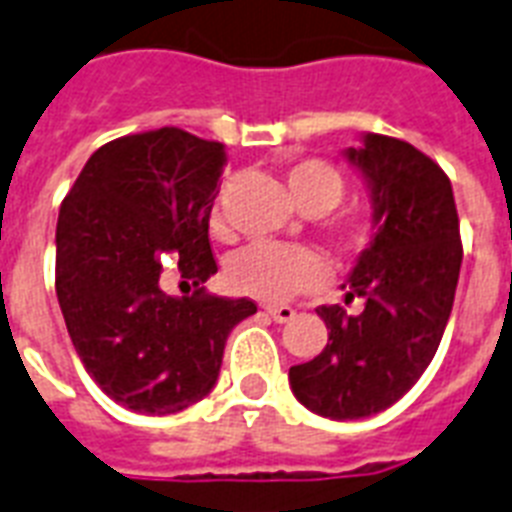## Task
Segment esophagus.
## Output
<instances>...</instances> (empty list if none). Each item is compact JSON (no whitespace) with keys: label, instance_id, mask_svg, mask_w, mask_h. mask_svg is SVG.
<instances>
[{"label":"esophagus","instance_id":"obj_1","mask_svg":"<svg viewBox=\"0 0 512 512\" xmlns=\"http://www.w3.org/2000/svg\"><path fill=\"white\" fill-rule=\"evenodd\" d=\"M265 313H268L276 324H287V321L295 319V308H289V305H265Z\"/></svg>","mask_w":512,"mask_h":512}]
</instances>
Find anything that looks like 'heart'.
<instances>
[{
    "instance_id": "obj_1",
    "label": "heart",
    "mask_w": 512,
    "mask_h": 512,
    "mask_svg": "<svg viewBox=\"0 0 512 512\" xmlns=\"http://www.w3.org/2000/svg\"><path fill=\"white\" fill-rule=\"evenodd\" d=\"M287 185L292 199L308 215H324L335 209L345 196V177L335 164L324 159H303L287 170ZM374 220L366 212H356L340 220L335 239L342 247H358L372 236ZM212 231H223V207H212ZM231 287L241 295L281 303L289 297L316 289L327 279V263L313 249L297 244H249L228 263Z\"/></svg>"
}]
</instances>
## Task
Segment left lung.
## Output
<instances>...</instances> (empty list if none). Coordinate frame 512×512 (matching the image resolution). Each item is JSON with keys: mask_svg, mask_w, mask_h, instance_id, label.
Here are the masks:
<instances>
[{"mask_svg": "<svg viewBox=\"0 0 512 512\" xmlns=\"http://www.w3.org/2000/svg\"><path fill=\"white\" fill-rule=\"evenodd\" d=\"M345 159L372 199V239L342 284L345 303L361 297L364 311L321 305L327 348L289 369L297 401L329 420L372 417L420 380L444 337L462 265L452 183L430 156L366 132Z\"/></svg>", "mask_w": 512, "mask_h": 512, "instance_id": "left-lung-1", "label": "left lung"}]
</instances>
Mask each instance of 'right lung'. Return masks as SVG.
<instances>
[{"mask_svg":"<svg viewBox=\"0 0 512 512\" xmlns=\"http://www.w3.org/2000/svg\"><path fill=\"white\" fill-rule=\"evenodd\" d=\"M223 143L162 127L98 148L55 231V292L84 369L116 404L175 414L215 388L231 329L257 305L215 297L209 215ZM170 275L191 298L163 292Z\"/></svg>","mask_w":512,"mask_h":512,"instance_id":"1","label":"right lung"}]
</instances>
